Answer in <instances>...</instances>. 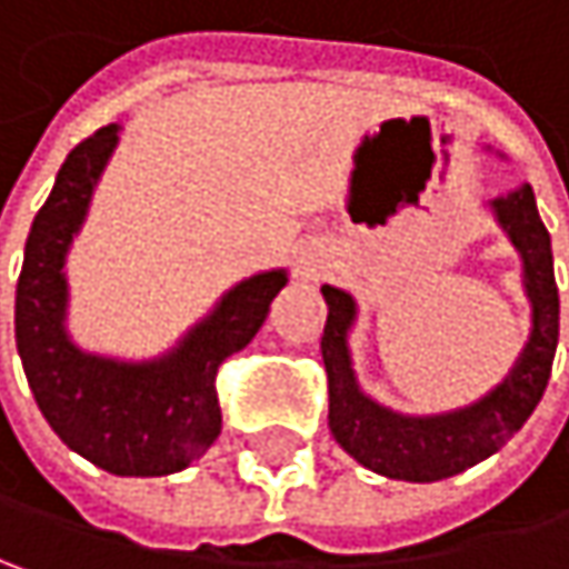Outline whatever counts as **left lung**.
Here are the masks:
<instances>
[{"instance_id":"8db88e82","label":"left lung","mask_w":569,"mask_h":569,"mask_svg":"<svg viewBox=\"0 0 569 569\" xmlns=\"http://www.w3.org/2000/svg\"><path fill=\"white\" fill-rule=\"evenodd\" d=\"M491 208L525 257V286L535 306V329L511 375L489 397L466 410L442 417H400L368 400L355 385L345 341L355 319V302L336 286H322V296L329 302V319L322 332V361L329 375V427L341 449L355 456L365 469L403 482L449 479L498 452L525 427L543 397L560 336V296L553 280L550 233L538 214L531 184L495 198Z\"/></svg>"}]
</instances>
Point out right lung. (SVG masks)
Listing matches in <instances>:
<instances>
[{"label": "right lung", "mask_w": 569, "mask_h": 569, "mask_svg": "<svg viewBox=\"0 0 569 569\" xmlns=\"http://www.w3.org/2000/svg\"><path fill=\"white\" fill-rule=\"evenodd\" d=\"M113 146L117 127L78 142L31 221L16 289V345L34 403L61 442L113 476H169L221 433L218 368L260 332L286 273L233 286L169 358L123 365L83 355L64 332V253Z\"/></svg>", "instance_id": "right-lung-1"}]
</instances>
